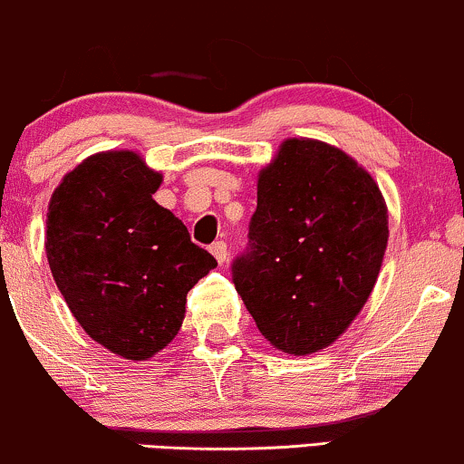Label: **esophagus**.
Listing matches in <instances>:
<instances>
[{
    "mask_svg": "<svg viewBox=\"0 0 464 464\" xmlns=\"http://www.w3.org/2000/svg\"><path fill=\"white\" fill-rule=\"evenodd\" d=\"M210 252H212V256L217 258L218 263H221V266H223V263L227 261V246H226V243H223V241L212 243V246H210Z\"/></svg>",
    "mask_w": 464,
    "mask_h": 464,
    "instance_id": "obj_1",
    "label": "esophagus"
}]
</instances>
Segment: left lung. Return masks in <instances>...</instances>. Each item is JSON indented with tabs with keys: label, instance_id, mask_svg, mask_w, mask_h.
<instances>
[{
	"label": "left lung",
	"instance_id": "left-lung-1",
	"mask_svg": "<svg viewBox=\"0 0 464 464\" xmlns=\"http://www.w3.org/2000/svg\"><path fill=\"white\" fill-rule=\"evenodd\" d=\"M387 203L356 159L290 137L256 179L250 252L232 266L258 332L278 352L330 347L362 310L387 250Z\"/></svg>",
	"mask_w": 464,
	"mask_h": 464
}]
</instances>
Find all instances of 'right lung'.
<instances>
[{
	"mask_svg": "<svg viewBox=\"0 0 464 464\" xmlns=\"http://www.w3.org/2000/svg\"><path fill=\"white\" fill-rule=\"evenodd\" d=\"M163 174L141 154H91L48 203L46 258L83 332L126 361H148L181 330L186 296L217 267L152 194Z\"/></svg>",
	"mask_w": 464,
	"mask_h": 464,
	"instance_id": "right-lung-1",
	"label": "right lung"
}]
</instances>
